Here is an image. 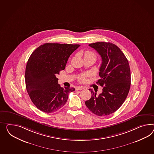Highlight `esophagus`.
I'll use <instances>...</instances> for the list:
<instances>
[{
    "label": "esophagus",
    "instance_id": "obj_1",
    "mask_svg": "<svg viewBox=\"0 0 154 154\" xmlns=\"http://www.w3.org/2000/svg\"><path fill=\"white\" fill-rule=\"evenodd\" d=\"M84 88L83 87H78L76 88V90L77 91H81V90H83Z\"/></svg>",
    "mask_w": 154,
    "mask_h": 154
}]
</instances>
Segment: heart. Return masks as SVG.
I'll return each mask as SVG.
<instances>
[{"label": "heart", "mask_w": 154, "mask_h": 154, "mask_svg": "<svg viewBox=\"0 0 154 154\" xmlns=\"http://www.w3.org/2000/svg\"><path fill=\"white\" fill-rule=\"evenodd\" d=\"M85 56H92L94 58H96V55H95L94 53L91 51L86 52L85 54ZM86 76H87V75H85V74L81 75L79 78L80 81L82 82H84L86 80Z\"/></svg>", "instance_id": "obj_1"}]
</instances>
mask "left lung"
<instances>
[{
    "label": "left lung",
    "instance_id": "obj_1",
    "mask_svg": "<svg viewBox=\"0 0 154 154\" xmlns=\"http://www.w3.org/2000/svg\"><path fill=\"white\" fill-rule=\"evenodd\" d=\"M98 52L102 60L97 83L103 88L101 94L91 89V98L85 105L92 113L106 116L115 112L122 105L130 89V67L120 48L110 42H95L89 45Z\"/></svg>",
    "mask_w": 154,
    "mask_h": 154
}]
</instances>
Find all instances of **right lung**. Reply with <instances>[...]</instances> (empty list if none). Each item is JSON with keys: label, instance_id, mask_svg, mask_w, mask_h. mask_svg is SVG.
<instances>
[{"label": "right lung", "instance_id": "1", "mask_svg": "<svg viewBox=\"0 0 154 154\" xmlns=\"http://www.w3.org/2000/svg\"><path fill=\"white\" fill-rule=\"evenodd\" d=\"M80 45L44 44L36 48L28 60L25 72L26 87L32 102L40 110L52 113L67 102L75 91L61 88L56 75L65 69L67 60Z\"/></svg>", "mask_w": 154, "mask_h": 154}]
</instances>
